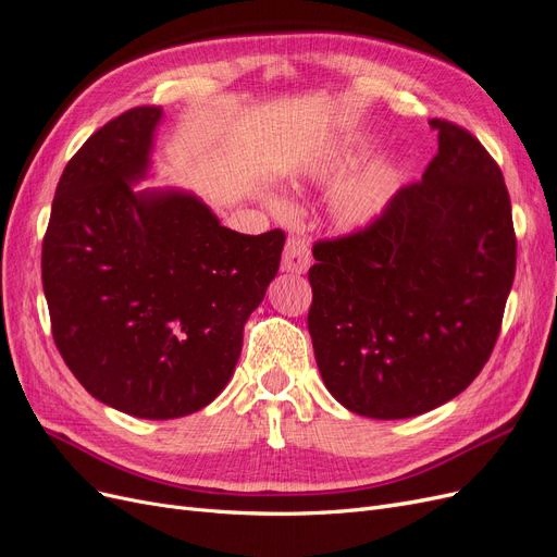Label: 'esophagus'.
I'll return each instance as SVG.
<instances>
[{
    "mask_svg": "<svg viewBox=\"0 0 557 557\" xmlns=\"http://www.w3.org/2000/svg\"><path fill=\"white\" fill-rule=\"evenodd\" d=\"M311 264V250L309 244L299 237L288 239L283 250V272L288 274H305Z\"/></svg>",
    "mask_w": 557,
    "mask_h": 557,
    "instance_id": "1",
    "label": "esophagus"
}]
</instances>
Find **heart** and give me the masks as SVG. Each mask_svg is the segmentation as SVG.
<instances>
[{
	"label": "heart",
	"instance_id": "b5f03b06",
	"mask_svg": "<svg viewBox=\"0 0 557 557\" xmlns=\"http://www.w3.org/2000/svg\"><path fill=\"white\" fill-rule=\"evenodd\" d=\"M367 153V141H344L339 146H332L323 156L307 164L305 178L313 185L332 183L346 174L350 166H356ZM404 178H407V170H404V162L397 156H379L369 160L344 183L336 185L330 195L327 213L332 225L346 234L369 230L393 207ZM269 207L283 211L278 199H269Z\"/></svg>",
	"mask_w": 557,
	"mask_h": 557
}]
</instances>
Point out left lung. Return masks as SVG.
<instances>
[{
  "label": "left lung",
  "instance_id": "obj_1",
  "mask_svg": "<svg viewBox=\"0 0 557 557\" xmlns=\"http://www.w3.org/2000/svg\"><path fill=\"white\" fill-rule=\"evenodd\" d=\"M440 153L379 223L320 242L309 334L330 395L397 420L442 407L479 376L516 274L511 199L479 139L434 117Z\"/></svg>",
  "mask_w": 557,
  "mask_h": 557
}]
</instances>
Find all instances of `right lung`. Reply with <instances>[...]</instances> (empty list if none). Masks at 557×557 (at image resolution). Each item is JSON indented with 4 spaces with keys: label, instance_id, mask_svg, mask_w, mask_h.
Listing matches in <instances>:
<instances>
[{
    "label": "right lung",
    "instance_id": "add662e5",
    "mask_svg": "<svg viewBox=\"0 0 557 557\" xmlns=\"http://www.w3.org/2000/svg\"><path fill=\"white\" fill-rule=\"evenodd\" d=\"M160 107L113 117L64 166L41 278L62 360L111 409L170 420L205 409L234 374L244 323L285 237L221 225L195 193L150 178Z\"/></svg>",
    "mask_w": 557,
    "mask_h": 557
}]
</instances>
